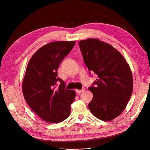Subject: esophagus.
Instances as JSON below:
<instances>
[{
	"instance_id": "34e87169",
	"label": "esophagus",
	"mask_w": 150,
	"mask_h": 150,
	"mask_svg": "<svg viewBox=\"0 0 150 150\" xmlns=\"http://www.w3.org/2000/svg\"><path fill=\"white\" fill-rule=\"evenodd\" d=\"M84 90H85L84 88H83V89H81V90H79V89H76V93L78 94V95H79L81 93L83 92Z\"/></svg>"
}]
</instances>
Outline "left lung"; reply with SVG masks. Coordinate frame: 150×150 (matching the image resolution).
Here are the masks:
<instances>
[{"label": "left lung", "mask_w": 150, "mask_h": 150, "mask_svg": "<svg viewBox=\"0 0 150 150\" xmlns=\"http://www.w3.org/2000/svg\"><path fill=\"white\" fill-rule=\"evenodd\" d=\"M79 45L89 72L98 76L89 88L93 94L89 110L101 120L115 119L124 111L133 93L129 66L117 50L98 39L80 40Z\"/></svg>", "instance_id": "1"}]
</instances>
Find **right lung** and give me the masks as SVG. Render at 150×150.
<instances>
[{"label": "right lung", "instance_id": "right-lung-1", "mask_svg": "<svg viewBox=\"0 0 150 150\" xmlns=\"http://www.w3.org/2000/svg\"><path fill=\"white\" fill-rule=\"evenodd\" d=\"M75 41H56L39 49L27 66L22 92L27 103L40 118L58 123L67 118L76 93L66 89L57 71L62 60L73 48ZM59 81L58 88L56 86Z\"/></svg>", "mask_w": 150, "mask_h": 150}]
</instances>
